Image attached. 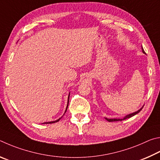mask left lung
Here are the masks:
<instances>
[{
    "label": "left lung",
    "instance_id": "left-lung-1",
    "mask_svg": "<svg viewBox=\"0 0 160 160\" xmlns=\"http://www.w3.org/2000/svg\"><path fill=\"white\" fill-rule=\"evenodd\" d=\"M142 52L144 53V54H146V53L145 52L143 48H142ZM143 106H144V105H143ZM143 106H142V107L141 109H139V110H138V111L135 112L131 113V114H127V115H126L125 117H123V118H122V119H117V118H114V119H108V118H106V117H105V119L106 120H107V121H108V122H117V121H122V120H124V119H128V118H130V117H133L134 115H136V114H138V112H140V111H141V110H142V108H143Z\"/></svg>",
    "mask_w": 160,
    "mask_h": 160
}]
</instances>
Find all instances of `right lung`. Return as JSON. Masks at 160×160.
I'll return each mask as SVG.
<instances>
[{
  "instance_id": "1",
  "label": "right lung",
  "mask_w": 160,
  "mask_h": 160,
  "mask_svg": "<svg viewBox=\"0 0 160 160\" xmlns=\"http://www.w3.org/2000/svg\"><path fill=\"white\" fill-rule=\"evenodd\" d=\"M69 95H70V93H69V96H68V100H67V108H66V110H65V112H64V114H65V112H67V108H68V105H69ZM63 114V115H64ZM63 115L62 116V117H63ZM62 117H60V118H59L58 119H57V120H55V121H52V122H44V123H43V124H53V123H56V122H59L60 120V119L62 118Z\"/></svg>"
}]
</instances>
